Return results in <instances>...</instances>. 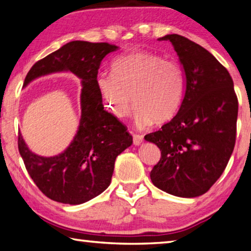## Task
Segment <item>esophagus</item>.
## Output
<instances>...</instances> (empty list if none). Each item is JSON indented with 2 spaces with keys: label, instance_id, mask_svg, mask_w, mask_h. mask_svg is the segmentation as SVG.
Listing matches in <instances>:
<instances>
[{
  "label": "esophagus",
  "instance_id": "34e87169",
  "mask_svg": "<svg viewBox=\"0 0 251 251\" xmlns=\"http://www.w3.org/2000/svg\"><path fill=\"white\" fill-rule=\"evenodd\" d=\"M143 139H144V136L141 135V134H134L133 135V142H134L135 145H139V144L143 142Z\"/></svg>",
  "mask_w": 251,
  "mask_h": 251
}]
</instances>
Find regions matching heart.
I'll list each match as a JSON object with an SVG mask.
<instances>
[{
  "label": "heart",
  "mask_w": 251,
  "mask_h": 251,
  "mask_svg": "<svg viewBox=\"0 0 251 251\" xmlns=\"http://www.w3.org/2000/svg\"><path fill=\"white\" fill-rule=\"evenodd\" d=\"M96 85L114 117L129 116L135 104L136 123L143 127L152 121L166 123L176 115L185 97L186 75L175 59L131 52L115 59L112 74H100Z\"/></svg>",
  "instance_id": "heart-1"
}]
</instances>
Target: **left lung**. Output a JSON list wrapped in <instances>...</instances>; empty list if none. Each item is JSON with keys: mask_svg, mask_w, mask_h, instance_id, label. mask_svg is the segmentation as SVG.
<instances>
[{"mask_svg": "<svg viewBox=\"0 0 251 251\" xmlns=\"http://www.w3.org/2000/svg\"><path fill=\"white\" fill-rule=\"evenodd\" d=\"M172 42L186 75L179 110L145 136L160 150L151 172L157 188L193 198L207 193L226 168L236 143L238 99L226 67L202 46L178 34Z\"/></svg>", "mask_w": 251, "mask_h": 251, "instance_id": "8db88e82", "label": "left lung"}]
</instances>
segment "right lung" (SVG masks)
Returning <instances> with one entry per match:
<instances>
[{"label": "right lung", "mask_w": 251, "mask_h": 251, "mask_svg": "<svg viewBox=\"0 0 251 251\" xmlns=\"http://www.w3.org/2000/svg\"><path fill=\"white\" fill-rule=\"evenodd\" d=\"M116 45L73 41L37 61L28 71L24 86L39 76L70 71L82 79L77 134L69 148L54 157L37 156L19 133L18 146L28 175L52 201L79 205L99 196L112 180L116 157L129 147L127 127L104 109L96 79L101 59Z\"/></svg>", "instance_id": "1"}]
</instances>
